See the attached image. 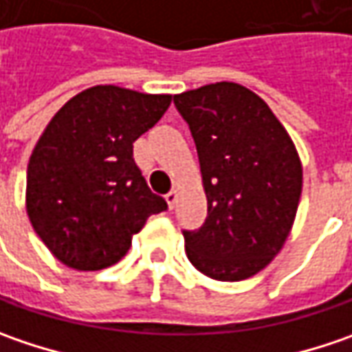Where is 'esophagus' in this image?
Returning <instances> with one entry per match:
<instances>
[{
    "mask_svg": "<svg viewBox=\"0 0 352 352\" xmlns=\"http://www.w3.org/2000/svg\"><path fill=\"white\" fill-rule=\"evenodd\" d=\"M177 199H179V192L173 189V191H169L167 195H165V201H167V205H169V208H173L177 203Z\"/></svg>",
    "mask_w": 352,
    "mask_h": 352,
    "instance_id": "obj_1",
    "label": "esophagus"
}]
</instances>
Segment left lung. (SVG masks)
<instances>
[{
	"label": "left lung",
	"mask_w": 352,
	"mask_h": 352,
	"mask_svg": "<svg viewBox=\"0 0 352 352\" xmlns=\"http://www.w3.org/2000/svg\"><path fill=\"white\" fill-rule=\"evenodd\" d=\"M189 124L206 195V221L183 230L201 274L219 282L252 278L276 258L296 221L303 171L296 146L264 100L217 82L177 94Z\"/></svg>",
	"instance_id": "left-lung-1"
}]
</instances>
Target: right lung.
Here are the masks:
<instances>
[{"mask_svg": "<svg viewBox=\"0 0 352 352\" xmlns=\"http://www.w3.org/2000/svg\"><path fill=\"white\" fill-rule=\"evenodd\" d=\"M169 94L92 86L49 122L27 165V214L56 260L80 272L120 262L151 214L167 208L133 161Z\"/></svg>", "mask_w": 352, "mask_h": 352, "instance_id": "right-lung-1", "label": "right lung"}]
</instances>
